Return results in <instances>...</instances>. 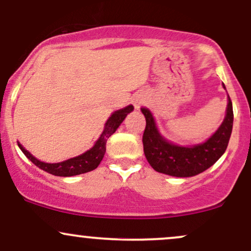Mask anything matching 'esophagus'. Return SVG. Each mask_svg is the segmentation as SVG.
Wrapping results in <instances>:
<instances>
[{"mask_svg":"<svg viewBox=\"0 0 251 251\" xmlns=\"http://www.w3.org/2000/svg\"><path fill=\"white\" fill-rule=\"evenodd\" d=\"M141 103H142V101H141V100H137V101H135V108H136V109L140 108Z\"/></svg>","mask_w":251,"mask_h":251,"instance_id":"34e87169","label":"esophagus"}]
</instances>
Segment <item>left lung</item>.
Returning <instances> with one entry per match:
<instances>
[{"label": "left lung", "mask_w": 251, "mask_h": 251, "mask_svg": "<svg viewBox=\"0 0 251 251\" xmlns=\"http://www.w3.org/2000/svg\"><path fill=\"white\" fill-rule=\"evenodd\" d=\"M223 88L226 89L225 84ZM141 110L146 117L142 137L144 155L156 172L176 177H191L207 170L225 154L234 122L232 103L229 96L222 125L209 140L196 146L181 147L168 142L158 132L149 109L141 108Z\"/></svg>", "instance_id": "1"}]
</instances>
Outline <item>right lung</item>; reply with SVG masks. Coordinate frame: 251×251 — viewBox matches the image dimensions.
I'll list each match as a JSON object with an SVG mask.
<instances>
[{
	"label": "right lung",
	"mask_w": 251,
	"mask_h": 251,
	"mask_svg": "<svg viewBox=\"0 0 251 251\" xmlns=\"http://www.w3.org/2000/svg\"><path fill=\"white\" fill-rule=\"evenodd\" d=\"M134 110L132 105H128V107L120 109V110L115 111L111 114V116L109 117L107 122H105L104 129L103 132L100 136L99 140L96 141V143L94 144V147L88 151L83 152L82 155L76 156V157L69 158V160L60 162V163H44L37 160L36 157H34L28 150H25L22 146L19 143L20 149L22 150V152L26 157L30 160L35 166L40 168V169L44 170V172L51 174L55 176H63V177H68V176H75L79 175V174H84L91 170L96 169L99 167V164L101 163L103 156L105 152V144H107L108 138L116 131V129L119 128L121 123L123 122V120L126 119V116L129 113Z\"/></svg>",
	"instance_id": "1"
}]
</instances>
